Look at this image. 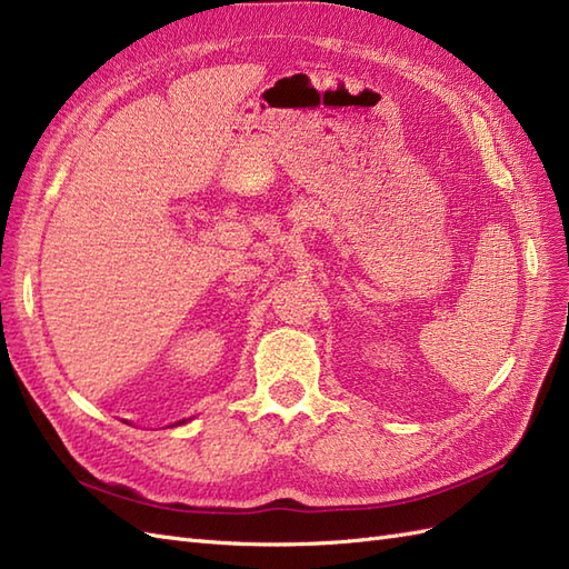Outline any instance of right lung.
I'll return each instance as SVG.
<instances>
[{
  "mask_svg": "<svg viewBox=\"0 0 569 569\" xmlns=\"http://www.w3.org/2000/svg\"><path fill=\"white\" fill-rule=\"evenodd\" d=\"M180 423H184V420H180Z\"/></svg>",
  "mask_w": 569,
  "mask_h": 569,
  "instance_id": "right-lung-1",
  "label": "right lung"
}]
</instances>
